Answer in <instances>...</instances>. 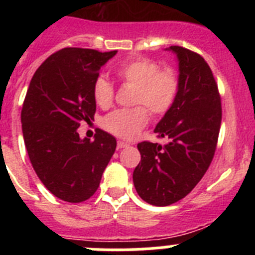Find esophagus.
I'll return each instance as SVG.
<instances>
[{
    "label": "esophagus",
    "instance_id": "1",
    "mask_svg": "<svg viewBox=\"0 0 255 255\" xmlns=\"http://www.w3.org/2000/svg\"><path fill=\"white\" fill-rule=\"evenodd\" d=\"M126 147H129V144L121 140L117 141V148H119V149H123V148H126Z\"/></svg>",
    "mask_w": 255,
    "mask_h": 255
}]
</instances>
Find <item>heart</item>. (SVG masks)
Wrapping results in <instances>:
<instances>
[{"instance_id": "b5f03b06", "label": "heart", "mask_w": 255, "mask_h": 255, "mask_svg": "<svg viewBox=\"0 0 255 255\" xmlns=\"http://www.w3.org/2000/svg\"><path fill=\"white\" fill-rule=\"evenodd\" d=\"M114 73L121 82L135 85L132 103L140 106L111 112L105 117L103 126L116 136L134 139L149 120L147 107L153 115H163L170 110L179 92V76L171 67L159 69L154 60L145 57L128 58L115 66ZM114 94V85L103 76H98L93 85L97 105L107 107Z\"/></svg>"}]
</instances>
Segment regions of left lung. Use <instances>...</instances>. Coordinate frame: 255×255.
Segmentation results:
<instances>
[{"mask_svg":"<svg viewBox=\"0 0 255 255\" xmlns=\"http://www.w3.org/2000/svg\"><path fill=\"white\" fill-rule=\"evenodd\" d=\"M179 61L176 100L155 126L164 145L138 144L141 159L132 173L139 197L152 206H170L195 188L208 170L220 132L222 108L218 88L204 58L171 46Z\"/></svg>","mask_w":255,"mask_h":255,"instance_id":"8db88e82","label":"left lung"}]
</instances>
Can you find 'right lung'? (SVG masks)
<instances>
[{
	"label": "right lung",
	"instance_id": "1",
	"mask_svg": "<svg viewBox=\"0 0 255 255\" xmlns=\"http://www.w3.org/2000/svg\"><path fill=\"white\" fill-rule=\"evenodd\" d=\"M117 51L62 48L38 67L21 110V128L37 176L55 197L69 203L89 199L116 149V139L98 129L80 139L82 121L96 114L93 85Z\"/></svg>",
	"mask_w": 255,
	"mask_h": 255
}]
</instances>
